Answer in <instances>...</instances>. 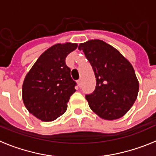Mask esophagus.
<instances>
[{
    "label": "esophagus",
    "instance_id": "34e87169",
    "mask_svg": "<svg viewBox=\"0 0 156 156\" xmlns=\"http://www.w3.org/2000/svg\"><path fill=\"white\" fill-rule=\"evenodd\" d=\"M77 83H78V85H79V86L80 87V85H81V79H80V80H77Z\"/></svg>",
    "mask_w": 156,
    "mask_h": 156
}]
</instances>
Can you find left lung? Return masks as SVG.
Listing matches in <instances>:
<instances>
[{
	"mask_svg": "<svg viewBox=\"0 0 156 156\" xmlns=\"http://www.w3.org/2000/svg\"><path fill=\"white\" fill-rule=\"evenodd\" d=\"M90 62L96 78V87L86 95L90 109L101 119L115 120L131 108L137 98L139 82L127 59L114 47L101 40L80 44Z\"/></svg>",
	"mask_w": 156,
	"mask_h": 156,
	"instance_id": "8db88e82",
	"label": "left lung"
}]
</instances>
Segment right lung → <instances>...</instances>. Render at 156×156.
I'll return each instance as SVG.
<instances>
[{
	"label": "right lung",
	"instance_id": "1",
	"mask_svg": "<svg viewBox=\"0 0 156 156\" xmlns=\"http://www.w3.org/2000/svg\"><path fill=\"white\" fill-rule=\"evenodd\" d=\"M76 43L56 44L41 55L23 83V101L30 113L51 122L66 112L76 82L66 58L77 48Z\"/></svg>",
	"mask_w": 156,
	"mask_h": 156
}]
</instances>
